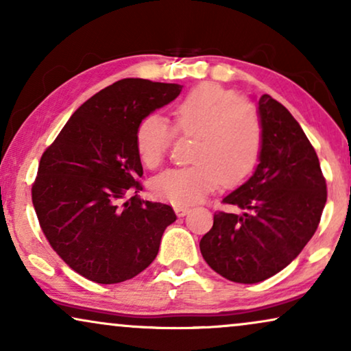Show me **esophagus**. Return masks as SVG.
<instances>
[{"mask_svg":"<svg viewBox=\"0 0 351 351\" xmlns=\"http://www.w3.org/2000/svg\"><path fill=\"white\" fill-rule=\"evenodd\" d=\"M174 210H176V214L179 215V217H185V215L190 213V208H186V206H182V204H176Z\"/></svg>","mask_w":351,"mask_h":351,"instance_id":"esophagus-1","label":"esophagus"}]
</instances>
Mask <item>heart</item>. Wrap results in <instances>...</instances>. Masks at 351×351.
Listing matches in <instances>:
<instances>
[{
  "label": "heart",
  "instance_id": "obj_1",
  "mask_svg": "<svg viewBox=\"0 0 351 351\" xmlns=\"http://www.w3.org/2000/svg\"><path fill=\"white\" fill-rule=\"evenodd\" d=\"M176 131L195 138L193 167L169 169L153 180L156 198L174 204H196L217 189L241 184L252 174L263 148V128L256 108L217 84H199L176 105ZM174 141V129L150 114L136 131L138 160L148 169L160 166Z\"/></svg>",
  "mask_w": 351,
  "mask_h": 351
}]
</instances>
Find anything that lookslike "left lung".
Listing matches in <instances>:
<instances>
[{
	"label": "left lung",
	"mask_w": 351,
	"mask_h": 351,
	"mask_svg": "<svg viewBox=\"0 0 351 351\" xmlns=\"http://www.w3.org/2000/svg\"><path fill=\"white\" fill-rule=\"evenodd\" d=\"M261 162L251 179L225 196L241 214H214L201 238L208 265L233 282L254 285L289 265L313 237L328 190L319 160L300 124L271 95L258 99Z\"/></svg>",
	"instance_id": "obj_1"
}]
</instances>
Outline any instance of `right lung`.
<instances>
[{
	"label": "right lung",
	"mask_w": 351,
	"mask_h": 351,
	"mask_svg": "<svg viewBox=\"0 0 351 351\" xmlns=\"http://www.w3.org/2000/svg\"><path fill=\"white\" fill-rule=\"evenodd\" d=\"M182 86L126 78L81 105L43 153L32 186L40 227L71 270L99 285L131 280L155 261L174 209L138 198L136 131Z\"/></svg>",
	"instance_id": "add662e5"
}]
</instances>
